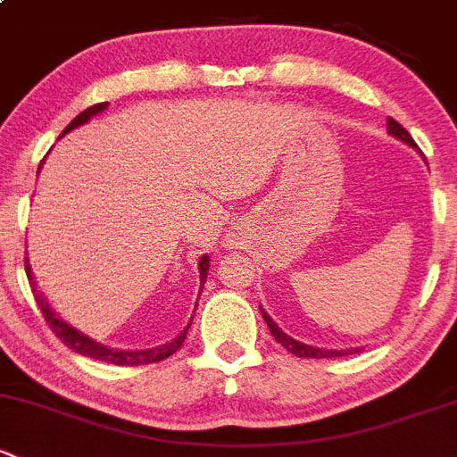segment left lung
Segmentation results:
<instances>
[{
	"label": "left lung",
	"instance_id": "1",
	"mask_svg": "<svg viewBox=\"0 0 457 457\" xmlns=\"http://www.w3.org/2000/svg\"><path fill=\"white\" fill-rule=\"evenodd\" d=\"M387 129H390V133H392L394 137H398V140L407 142V144H410V146H416L414 137H411L410 133H407L405 129H403V124H398L394 118H387ZM261 313H262V317H265L269 330H271V335H273V337H276V342L285 345V348L289 350L291 354H295V357H304V359H330V357H345V354L359 353V350H321V348H311V345L295 342V339H291L289 335L282 333V330L278 328L276 321H273L271 317H269L262 309H261Z\"/></svg>",
	"mask_w": 457,
	"mask_h": 457
}]
</instances>
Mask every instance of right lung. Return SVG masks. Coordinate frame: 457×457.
<instances>
[{
  "instance_id": "obj_1",
  "label": "right lung",
  "mask_w": 457,
  "mask_h": 457,
  "mask_svg": "<svg viewBox=\"0 0 457 457\" xmlns=\"http://www.w3.org/2000/svg\"><path fill=\"white\" fill-rule=\"evenodd\" d=\"M107 104L109 103H96V104H91V107L85 109V112H80L74 120H71L70 124H67L61 136H65L67 131H71V129H76V127H80V124L87 122L91 115L104 112V109H107ZM208 267H210V258L204 256L199 261L201 287H204L205 278H208ZM26 276H28V280H30L32 293H35V300H37L38 309H41L43 320H46V324L50 326L52 333H54L56 337H59L61 342L67 345V348H71L74 353L83 354V357L96 359V361L113 363V366H148V363H160V361H164V359L170 357V354H175L177 350L184 345L186 333H188V328L192 324V320H190V324L186 326L184 333H181L179 337H175L172 342L160 345V348H151V350H112V348H107V345H103V344L94 342V339H89L87 335L79 333V330L71 328L70 324H65L61 317H56L54 311H52L50 304L46 302V297H43L37 289L35 278H32V269H30V265H28V258H26Z\"/></svg>"
}]
</instances>
